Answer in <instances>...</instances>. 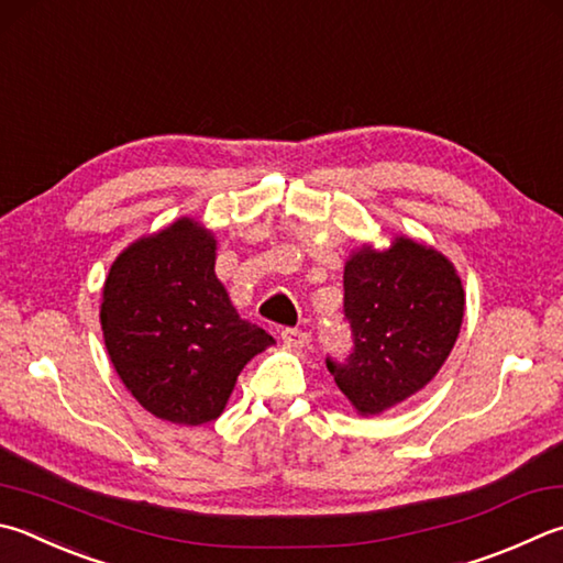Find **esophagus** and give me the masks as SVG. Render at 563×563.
Listing matches in <instances>:
<instances>
[{
    "mask_svg": "<svg viewBox=\"0 0 563 563\" xmlns=\"http://www.w3.org/2000/svg\"><path fill=\"white\" fill-rule=\"evenodd\" d=\"M283 342L292 346V350H302V346L310 344V334L302 330H285L283 332Z\"/></svg>",
    "mask_w": 563,
    "mask_h": 563,
    "instance_id": "esophagus-1",
    "label": "esophagus"
}]
</instances>
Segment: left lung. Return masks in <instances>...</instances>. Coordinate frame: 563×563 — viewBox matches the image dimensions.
<instances>
[{"label":"left lung","instance_id":"obj_1","mask_svg":"<svg viewBox=\"0 0 563 563\" xmlns=\"http://www.w3.org/2000/svg\"><path fill=\"white\" fill-rule=\"evenodd\" d=\"M350 364L327 362L354 413L379 416L435 379L463 327L460 273L423 241L394 233L386 249L356 246L344 263Z\"/></svg>","mask_w":563,"mask_h":563}]
</instances>
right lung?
Wrapping results in <instances>:
<instances>
[{
  "instance_id": "add662e5",
  "label": "right lung",
  "mask_w": 563,
  "mask_h": 563,
  "mask_svg": "<svg viewBox=\"0 0 563 563\" xmlns=\"http://www.w3.org/2000/svg\"><path fill=\"white\" fill-rule=\"evenodd\" d=\"M217 249L207 223L179 217L128 243L100 295L112 369L145 411L177 426L219 418L243 366L275 344L233 308Z\"/></svg>"
}]
</instances>
